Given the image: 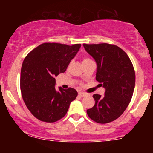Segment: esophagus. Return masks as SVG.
<instances>
[{"instance_id": "1", "label": "esophagus", "mask_w": 153, "mask_h": 153, "mask_svg": "<svg viewBox=\"0 0 153 153\" xmlns=\"http://www.w3.org/2000/svg\"><path fill=\"white\" fill-rule=\"evenodd\" d=\"M78 96H80V97H85V96H86V94H85V93H82V92H80L78 94Z\"/></svg>"}]
</instances>
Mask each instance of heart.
Wrapping results in <instances>:
<instances>
[{"instance_id": "1", "label": "heart", "mask_w": 153, "mask_h": 153, "mask_svg": "<svg viewBox=\"0 0 153 153\" xmlns=\"http://www.w3.org/2000/svg\"><path fill=\"white\" fill-rule=\"evenodd\" d=\"M88 60H91V59H89L88 58H84L83 60H82V62H86V61H88Z\"/></svg>"}]
</instances>
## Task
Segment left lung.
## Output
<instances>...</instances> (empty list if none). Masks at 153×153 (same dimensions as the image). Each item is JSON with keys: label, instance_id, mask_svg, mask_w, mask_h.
Segmentation results:
<instances>
[{"label": "left lung", "instance_id": "obj_1", "mask_svg": "<svg viewBox=\"0 0 153 153\" xmlns=\"http://www.w3.org/2000/svg\"><path fill=\"white\" fill-rule=\"evenodd\" d=\"M97 65L96 79L105 88L104 96L94 94L95 105L87 110L94 122L100 124L119 118L130 102L135 85V73L124 50L114 45L83 44Z\"/></svg>", "mask_w": 153, "mask_h": 153}]
</instances>
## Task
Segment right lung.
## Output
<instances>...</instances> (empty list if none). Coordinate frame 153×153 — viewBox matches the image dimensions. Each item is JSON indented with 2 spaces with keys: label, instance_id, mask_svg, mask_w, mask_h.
Returning <instances> with one entry per match:
<instances>
[{
  "label": "right lung",
  "instance_id": "add662e5",
  "mask_svg": "<svg viewBox=\"0 0 153 153\" xmlns=\"http://www.w3.org/2000/svg\"><path fill=\"white\" fill-rule=\"evenodd\" d=\"M80 47V44L44 43L24 59L20 79L22 98L28 109L40 121L51 123L62 119L78 96L72 88L56 90L54 76L65 72Z\"/></svg>",
  "mask_w": 153,
  "mask_h": 153
}]
</instances>
